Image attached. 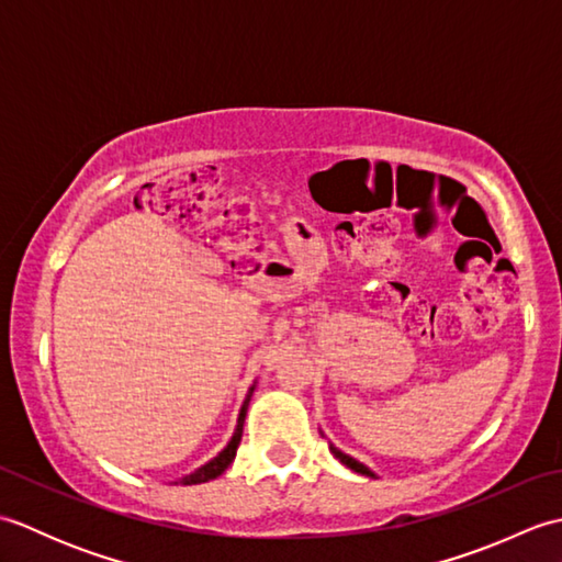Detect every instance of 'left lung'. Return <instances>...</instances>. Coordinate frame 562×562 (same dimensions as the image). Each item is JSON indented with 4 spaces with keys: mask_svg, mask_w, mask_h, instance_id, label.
Masks as SVG:
<instances>
[{
    "mask_svg": "<svg viewBox=\"0 0 562 562\" xmlns=\"http://www.w3.org/2000/svg\"><path fill=\"white\" fill-rule=\"evenodd\" d=\"M318 432H321V429H318ZM321 437H324V432H321ZM330 449V453H333V457H336L342 465H348V469L350 471H355V473H360V475H369V479H379V475L372 471V469H369V465H364L362 461H357L355 457H350V453H345V451H340L336 445H330L328 447Z\"/></svg>",
    "mask_w": 562,
    "mask_h": 562,
    "instance_id": "1",
    "label": "left lung"
}]
</instances>
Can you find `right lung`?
Here are the masks:
<instances>
[{
	"mask_svg": "<svg viewBox=\"0 0 562 562\" xmlns=\"http://www.w3.org/2000/svg\"><path fill=\"white\" fill-rule=\"evenodd\" d=\"M256 386H258V381H254V384H250V389H248V393H246V398H244V403H241V411H238V417H236L234 435H232L229 441H226V447L217 453V457L210 459L207 463H202L200 469H195L193 473H188V475H183V479H178V481H173V483H183V485L207 483V481H214V479H217V475H222L226 469H229V463H232L234 457H236V449H238V445H241V435H244V423H246L248 403H250V398H254Z\"/></svg>",
	"mask_w": 562,
	"mask_h": 562,
	"instance_id": "right-lung-1",
	"label": "right lung"
}]
</instances>
